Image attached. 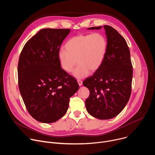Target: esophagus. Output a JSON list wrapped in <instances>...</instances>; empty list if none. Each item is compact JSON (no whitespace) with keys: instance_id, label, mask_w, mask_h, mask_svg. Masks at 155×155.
Returning <instances> with one entry per match:
<instances>
[{"instance_id":"obj_1","label":"esophagus","mask_w":155,"mask_h":155,"mask_svg":"<svg viewBox=\"0 0 155 155\" xmlns=\"http://www.w3.org/2000/svg\"><path fill=\"white\" fill-rule=\"evenodd\" d=\"M77 82H78V83L79 86H81V85L83 84V81H82V80H77Z\"/></svg>"}]
</instances>
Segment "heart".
I'll return each mask as SVG.
<instances>
[{
  "mask_svg": "<svg viewBox=\"0 0 155 155\" xmlns=\"http://www.w3.org/2000/svg\"><path fill=\"white\" fill-rule=\"evenodd\" d=\"M65 48L58 52L62 69L71 72L78 62L73 75L83 78L89 75L90 71L95 72L100 68L106 55L107 41L101 33L80 34L70 38Z\"/></svg>",
  "mask_w": 155,
  "mask_h": 155,
  "instance_id": "1",
  "label": "heart"
}]
</instances>
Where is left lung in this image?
<instances>
[{
  "mask_svg": "<svg viewBox=\"0 0 155 155\" xmlns=\"http://www.w3.org/2000/svg\"><path fill=\"white\" fill-rule=\"evenodd\" d=\"M104 28L107 39L105 59L100 68L83 84L90 92L85 101L87 112L96 118L108 120L118 115L129 101L133 71L124 38L111 26L105 25Z\"/></svg>",
  "mask_w": 155,
  "mask_h": 155,
  "instance_id": "obj_1",
  "label": "left lung"
}]
</instances>
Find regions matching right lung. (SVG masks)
I'll return each mask as SVG.
<instances>
[{
    "mask_svg": "<svg viewBox=\"0 0 155 155\" xmlns=\"http://www.w3.org/2000/svg\"><path fill=\"white\" fill-rule=\"evenodd\" d=\"M69 29H43L29 40L19 56L18 86L29 114L45 123L55 122L67 112L78 90L75 78L61 67L58 52Z\"/></svg>",
    "mask_w": 155,
    "mask_h": 155,
    "instance_id": "1",
    "label": "right lung"
}]
</instances>
